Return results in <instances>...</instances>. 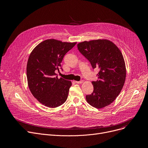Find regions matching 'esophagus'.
I'll list each match as a JSON object with an SVG mask.
<instances>
[{
  "instance_id": "1",
  "label": "esophagus",
  "mask_w": 148,
  "mask_h": 148,
  "mask_svg": "<svg viewBox=\"0 0 148 148\" xmlns=\"http://www.w3.org/2000/svg\"><path fill=\"white\" fill-rule=\"evenodd\" d=\"M82 82H83V81H82V80H81V81H75V83H77V84H81Z\"/></svg>"
}]
</instances>
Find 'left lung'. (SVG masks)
<instances>
[{
  "instance_id": "obj_1",
  "label": "left lung",
  "mask_w": 148,
  "mask_h": 148,
  "mask_svg": "<svg viewBox=\"0 0 148 148\" xmlns=\"http://www.w3.org/2000/svg\"><path fill=\"white\" fill-rule=\"evenodd\" d=\"M77 47L94 69H99L98 79L92 81L94 91L86 95L87 101L98 109L108 106L118 96L125 83L126 67L122 53L112 41L104 39L83 41Z\"/></svg>"
}]
</instances>
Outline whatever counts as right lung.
Returning <instances> with one entry per match:
<instances>
[{"label": "right lung", "instance_id": "right-lung-1", "mask_svg": "<svg viewBox=\"0 0 148 148\" xmlns=\"http://www.w3.org/2000/svg\"><path fill=\"white\" fill-rule=\"evenodd\" d=\"M76 43L48 39L38 44L29 56L26 69L29 88L46 107H59L67 99L71 82L58 78L55 71H59L63 57Z\"/></svg>", "mask_w": 148, "mask_h": 148}]
</instances>
